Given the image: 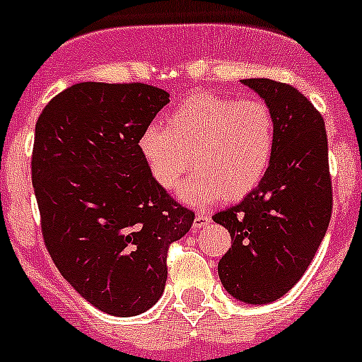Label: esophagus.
Returning <instances> with one entry per match:
<instances>
[{"label": "esophagus", "mask_w": 362, "mask_h": 362, "mask_svg": "<svg viewBox=\"0 0 362 362\" xmlns=\"http://www.w3.org/2000/svg\"><path fill=\"white\" fill-rule=\"evenodd\" d=\"M212 219H211V216H207V214H197L194 216V221H192V228H194V230H200V228H204V227H207L209 223H211Z\"/></svg>", "instance_id": "obj_1"}]
</instances>
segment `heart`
<instances>
[{
	"mask_svg": "<svg viewBox=\"0 0 362 362\" xmlns=\"http://www.w3.org/2000/svg\"><path fill=\"white\" fill-rule=\"evenodd\" d=\"M139 153L155 184L191 205L241 200L262 182L275 153V117L261 100L198 93L171 110L165 127L141 134ZM193 158H190V155Z\"/></svg>",
	"mask_w": 362,
	"mask_h": 362,
	"instance_id": "heart-1",
	"label": "heart"
}]
</instances>
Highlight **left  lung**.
Masks as SVG:
<instances>
[{
    "label": "left lung",
    "instance_id": "left-lung-1",
    "mask_svg": "<svg viewBox=\"0 0 362 362\" xmlns=\"http://www.w3.org/2000/svg\"><path fill=\"white\" fill-rule=\"evenodd\" d=\"M275 117V153L261 184L241 204L212 216L230 232L218 264L228 295L245 303L275 302L302 279L332 214L329 146L322 114L288 83L243 80Z\"/></svg>",
    "mask_w": 362,
    "mask_h": 362
}]
</instances>
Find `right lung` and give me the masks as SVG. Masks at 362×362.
Wrapping results in <instances>:
<instances>
[{
  "mask_svg": "<svg viewBox=\"0 0 362 362\" xmlns=\"http://www.w3.org/2000/svg\"><path fill=\"white\" fill-rule=\"evenodd\" d=\"M168 103L170 94L146 83H74L35 124L44 245L64 279L112 316H135L160 298L170 245L194 221L155 184L137 148Z\"/></svg>",
  "mask_w": 362,
  "mask_h": 362,
  "instance_id": "add662e5",
  "label": "right lung"
}]
</instances>
